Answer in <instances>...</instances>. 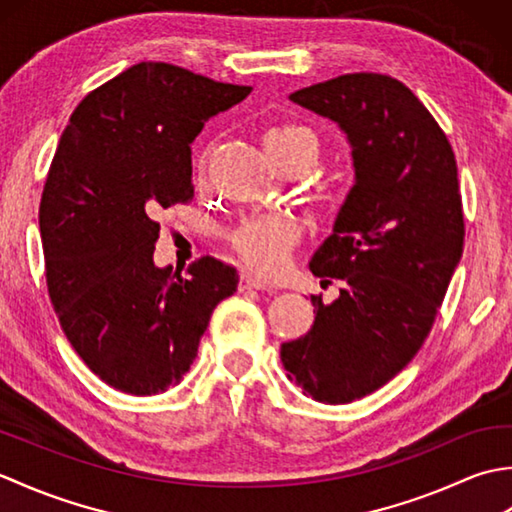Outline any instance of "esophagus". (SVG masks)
<instances>
[{
  "label": "esophagus",
  "mask_w": 512,
  "mask_h": 512,
  "mask_svg": "<svg viewBox=\"0 0 512 512\" xmlns=\"http://www.w3.org/2000/svg\"><path fill=\"white\" fill-rule=\"evenodd\" d=\"M250 288H255V290H268L270 286L266 284V281H262V279L255 277V275L244 273L242 277H239V290H250Z\"/></svg>",
  "instance_id": "obj_1"
}]
</instances>
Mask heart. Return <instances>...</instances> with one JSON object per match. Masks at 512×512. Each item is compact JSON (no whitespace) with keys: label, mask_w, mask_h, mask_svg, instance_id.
Instances as JSON below:
<instances>
[{"label":"heart","mask_w":512,"mask_h":512,"mask_svg":"<svg viewBox=\"0 0 512 512\" xmlns=\"http://www.w3.org/2000/svg\"><path fill=\"white\" fill-rule=\"evenodd\" d=\"M264 149L279 169L288 162L314 156L317 138L299 123H279L264 134ZM301 224L292 215H255L228 235V244L257 273L275 275L284 268L290 250L299 244Z\"/></svg>","instance_id":"1"}]
</instances>
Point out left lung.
<instances>
[{
    "label": "left lung",
    "instance_id": "1",
    "mask_svg": "<svg viewBox=\"0 0 512 512\" xmlns=\"http://www.w3.org/2000/svg\"><path fill=\"white\" fill-rule=\"evenodd\" d=\"M290 99L341 125L356 182L310 270L341 279L314 323L281 345L288 378L321 402H352L389 383L427 339L464 246L458 165L447 134L405 83L354 72ZM321 281V284H323Z\"/></svg>",
    "mask_w": 512,
    "mask_h": 512
}]
</instances>
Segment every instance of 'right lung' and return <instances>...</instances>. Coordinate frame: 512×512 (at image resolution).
<instances>
[{
  "label": "right lung",
  "mask_w": 512,
  "mask_h": 512,
  "mask_svg": "<svg viewBox=\"0 0 512 512\" xmlns=\"http://www.w3.org/2000/svg\"><path fill=\"white\" fill-rule=\"evenodd\" d=\"M143 61L76 105L39 204L48 295L63 334L103 383L151 396L187 374L237 270L211 255L156 268L158 215L193 200L191 143L250 94Z\"/></svg>",
  "instance_id": "1"
}]
</instances>
